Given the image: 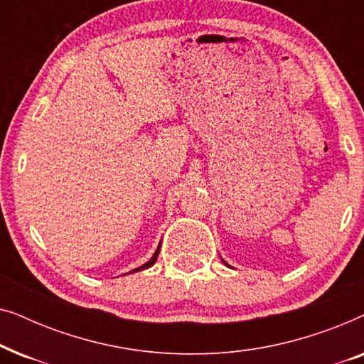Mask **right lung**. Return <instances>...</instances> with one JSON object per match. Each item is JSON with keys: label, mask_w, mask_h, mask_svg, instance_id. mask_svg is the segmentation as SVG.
Returning a JSON list of instances; mask_svg holds the SVG:
<instances>
[{"label": "right lung", "mask_w": 364, "mask_h": 364, "mask_svg": "<svg viewBox=\"0 0 364 364\" xmlns=\"http://www.w3.org/2000/svg\"><path fill=\"white\" fill-rule=\"evenodd\" d=\"M159 252H161V245L157 247V250H156V253H154V255H152L151 260H149L147 263H144L142 267H139V268H136V270H132V272H141V270H146V268H149V267H152L154 263H156V260H157V255H159Z\"/></svg>", "instance_id": "right-lung-1"}]
</instances>
